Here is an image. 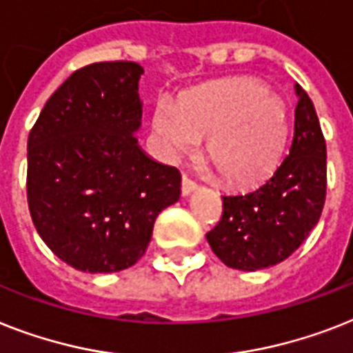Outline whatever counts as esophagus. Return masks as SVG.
<instances>
[{"instance_id":"obj_1","label":"esophagus","mask_w":353,"mask_h":353,"mask_svg":"<svg viewBox=\"0 0 353 353\" xmlns=\"http://www.w3.org/2000/svg\"><path fill=\"white\" fill-rule=\"evenodd\" d=\"M196 188H197V183L194 181V179L183 176V179H181V194H183V196H188V194H192V192L196 190Z\"/></svg>"}]
</instances>
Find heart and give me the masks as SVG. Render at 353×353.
Masks as SVG:
<instances>
[{
    "mask_svg": "<svg viewBox=\"0 0 353 353\" xmlns=\"http://www.w3.org/2000/svg\"><path fill=\"white\" fill-rule=\"evenodd\" d=\"M152 127L167 159L190 156L206 139V157L223 181L250 186L279 165L288 141L285 101L256 79H226L183 97L159 99Z\"/></svg>",
    "mask_w": 353,
    "mask_h": 353,
    "instance_id": "b5f03b06",
    "label": "heart"
}]
</instances>
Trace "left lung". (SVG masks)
I'll return each mask as SVG.
<instances>
[{
	"label": "left lung",
	"mask_w": 353,
	"mask_h": 353,
	"mask_svg": "<svg viewBox=\"0 0 353 353\" xmlns=\"http://www.w3.org/2000/svg\"><path fill=\"white\" fill-rule=\"evenodd\" d=\"M294 139L288 156L259 188L223 196V216L206 234L212 252L230 268L274 266L305 241L326 197V143L314 103L296 85Z\"/></svg>",
	"instance_id": "obj_1"
}]
</instances>
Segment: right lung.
I'll return each instance as SVG.
<instances>
[{"label":"right lung","mask_w":353,"mask_h":353,"mask_svg":"<svg viewBox=\"0 0 353 353\" xmlns=\"http://www.w3.org/2000/svg\"><path fill=\"white\" fill-rule=\"evenodd\" d=\"M143 67L79 68L43 107L28 134L27 199L34 226L67 265L108 274L147 252L159 212L181 196L176 167L137 145Z\"/></svg>","instance_id":"obj_1"}]
</instances>
